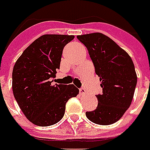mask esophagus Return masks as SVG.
I'll list each match as a JSON object with an SVG mask.
<instances>
[{
    "instance_id": "1",
    "label": "esophagus",
    "mask_w": 150,
    "mask_h": 150,
    "mask_svg": "<svg viewBox=\"0 0 150 150\" xmlns=\"http://www.w3.org/2000/svg\"><path fill=\"white\" fill-rule=\"evenodd\" d=\"M79 92H80V94H85L87 93V90L84 88H81L79 89Z\"/></svg>"
}]
</instances>
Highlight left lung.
I'll list each match as a JSON object with an SVG mask.
<instances>
[{
	"label": "left lung",
	"mask_w": 150,
	"mask_h": 150,
	"mask_svg": "<svg viewBox=\"0 0 150 150\" xmlns=\"http://www.w3.org/2000/svg\"><path fill=\"white\" fill-rule=\"evenodd\" d=\"M88 51L102 94L96 95L98 106L87 111V118L99 125L116 122L131 105L137 74L130 56L116 42L101 33L77 36Z\"/></svg>",
	"instance_id": "left-lung-1"
}]
</instances>
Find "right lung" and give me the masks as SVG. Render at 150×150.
<instances>
[{
	"instance_id": "right-lung-1",
	"label": "right lung",
	"mask_w": 150,
	"mask_h": 150,
	"mask_svg": "<svg viewBox=\"0 0 150 150\" xmlns=\"http://www.w3.org/2000/svg\"><path fill=\"white\" fill-rule=\"evenodd\" d=\"M73 35L45 34L35 40L14 65L12 91L24 116L34 125L57 123L65 113L66 103L79 94L73 84H53L62 50Z\"/></svg>"
}]
</instances>
